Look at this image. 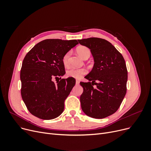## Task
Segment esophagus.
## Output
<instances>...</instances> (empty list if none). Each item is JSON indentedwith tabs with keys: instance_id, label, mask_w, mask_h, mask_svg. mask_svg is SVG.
<instances>
[{
	"instance_id": "1",
	"label": "esophagus",
	"mask_w": 151,
	"mask_h": 151,
	"mask_svg": "<svg viewBox=\"0 0 151 151\" xmlns=\"http://www.w3.org/2000/svg\"><path fill=\"white\" fill-rule=\"evenodd\" d=\"M79 83H80V81H79L78 80H76V84L78 85V84H79Z\"/></svg>"
}]
</instances>
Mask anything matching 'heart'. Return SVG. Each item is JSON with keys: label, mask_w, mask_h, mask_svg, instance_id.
<instances>
[{"label": "heart", "mask_w": 151, "mask_h": 151, "mask_svg": "<svg viewBox=\"0 0 151 151\" xmlns=\"http://www.w3.org/2000/svg\"><path fill=\"white\" fill-rule=\"evenodd\" d=\"M77 53L79 54L80 56L83 58V59L87 57V56H90L91 54V51L86 46H80L78 47L77 50H76ZM70 52H67L65 55L63 56L62 58V62L63 65L65 66H68V59L70 57ZM87 69L85 68H73L71 67L70 68L67 70V75L69 77L71 78H77L79 79L81 78L84 75H85L87 73Z\"/></svg>", "instance_id": "1"}]
</instances>
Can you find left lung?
<instances>
[{
  "label": "left lung",
  "instance_id": "obj_1",
  "mask_svg": "<svg viewBox=\"0 0 151 151\" xmlns=\"http://www.w3.org/2000/svg\"><path fill=\"white\" fill-rule=\"evenodd\" d=\"M91 50L94 64L80 82L83 92L80 96L83 111L89 117L103 119L114 114L125 96L127 70L122 54L106 40L91 37L78 40ZM93 85H96L94 88Z\"/></svg>",
  "mask_w": 151,
  "mask_h": 151
}]
</instances>
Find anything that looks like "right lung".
Here are the masks:
<instances>
[{
    "mask_svg": "<svg viewBox=\"0 0 151 151\" xmlns=\"http://www.w3.org/2000/svg\"><path fill=\"white\" fill-rule=\"evenodd\" d=\"M78 44L76 40L47 39L35 45L26 54L20 73L21 93L32 115L50 120L63 111L65 100L76 81L71 77L60 78L56 83L52 80L65 75L63 56Z\"/></svg>",
    "mask_w": 151,
    "mask_h": 151,
    "instance_id": "1",
    "label": "right lung"
}]
</instances>
